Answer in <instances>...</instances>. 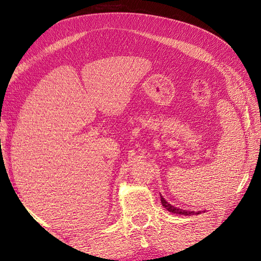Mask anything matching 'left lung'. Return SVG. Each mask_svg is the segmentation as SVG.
Listing matches in <instances>:
<instances>
[{"label": "left lung", "mask_w": 261, "mask_h": 261, "mask_svg": "<svg viewBox=\"0 0 261 261\" xmlns=\"http://www.w3.org/2000/svg\"><path fill=\"white\" fill-rule=\"evenodd\" d=\"M160 201H162V204L164 205V208L169 210L170 213L178 214V215H184V216H190V215H194V214H199V213H195V212H189V210H183V209L177 208V206L171 205L170 203H167L165 199L163 198V196H162V197H160Z\"/></svg>", "instance_id": "left-lung-1"}]
</instances>
